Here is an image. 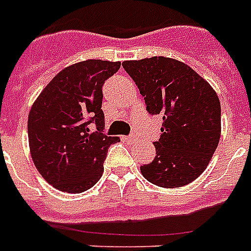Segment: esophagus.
<instances>
[{"label": "esophagus", "mask_w": 251, "mask_h": 251, "mask_svg": "<svg viewBox=\"0 0 251 251\" xmlns=\"http://www.w3.org/2000/svg\"><path fill=\"white\" fill-rule=\"evenodd\" d=\"M124 139H125L126 142H129V143H131V142L135 141V135H134V134H130V135L125 137V138H124Z\"/></svg>", "instance_id": "34e87169"}]
</instances>
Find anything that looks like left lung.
Returning <instances> with one entry per match:
<instances>
[{
	"label": "left lung",
	"instance_id": "8db88e82",
	"mask_svg": "<svg viewBox=\"0 0 251 251\" xmlns=\"http://www.w3.org/2000/svg\"><path fill=\"white\" fill-rule=\"evenodd\" d=\"M150 114L163 116L156 156L142 165L145 178L160 187H181L202 175L219 145L220 101L212 87L187 65L167 57L125 61Z\"/></svg>",
	"mask_w": 251,
	"mask_h": 251
}]
</instances>
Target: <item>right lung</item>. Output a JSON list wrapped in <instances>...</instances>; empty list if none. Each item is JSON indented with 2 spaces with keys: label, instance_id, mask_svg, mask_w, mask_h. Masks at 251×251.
Here are the masks:
<instances>
[{
  "label": "right lung",
  "instance_id": "add662e5",
  "mask_svg": "<svg viewBox=\"0 0 251 251\" xmlns=\"http://www.w3.org/2000/svg\"><path fill=\"white\" fill-rule=\"evenodd\" d=\"M120 66L101 60L72 65L33 102L28 114L31 156L39 173L58 190L83 193L101 177L108 149L118 141L102 131V86Z\"/></svg>",
  "mask_w": 251,
  "mask_h": 251
}]
</instances>
